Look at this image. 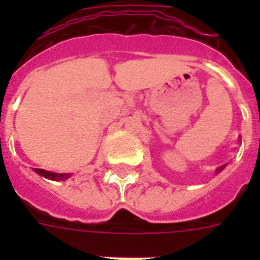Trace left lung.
Segmentation results:
<instances>
[{"label": "left lung", "instance_id": "obj_1", "mask_svg": "<svg viewBox=\"0 0 260 260\" xmlns=\"http://www.w3.org/2000/svg\"><path fill=\"white\" fill-rule=\"evenodd\" d=\"M222 169H224V166H221V167H218V169H217V171H221V170H222Z\"/></svg>", "mask_w": 260, "mask_h": 260}]
</instances>
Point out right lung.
Listing matches in <instances>:
<instances>
[{
	"mask_svg": "<svg viewBox=\"0 0 260 260\" xmlns=\"http://www.w3.org/2000/svg\"><path fill=\"white\" fill-rule=\"evenodd\" d=\"M35 171H36L39 175H43V177L48 178V179H54V181H63V179H67V178L70 177V174L50 173V171L42 170V169H35Z\"/></svg>",
	"mask_w": 260,
	"mask_h": 260,
	"instance_id": "obj_1",
	"label": "right lung"
}]
</instances>
